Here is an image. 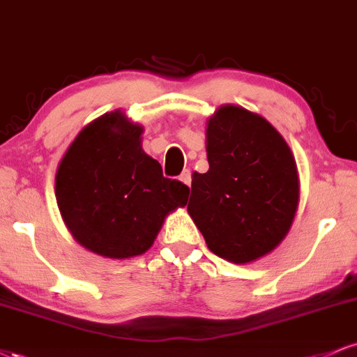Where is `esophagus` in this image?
<instances>
[{
    "instance_id": "obj_1",
    "label": "esophagus",
    "mask_w": 357,
    "mask_h": 357,
    "mask_svg": "<svg viewBox=\"0 0 357 357\" xmlns=\"http://www.w3.org/2000/svg\"><path fill=\"white\" fill-rule=\"evenodd\" d=\"M179 179H181L184 184H188V186H191V171L190 169L183 171V174L179 176Z\"/></svg>"
}]
</instances>
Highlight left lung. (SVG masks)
<instances>
[{
  "label": "left lung",
  "instance_id": "left-lung-1",
  "mask_svg": "<svg viewBox=\"0 0 357 357\" xmlns=\"http://www.w3.org/2000/svg\"><path fill=\"white\" fill-rule=\"evenodd\" d=\"M210 169L195 173L188 213L215 255L248 264L280 245L298 204L296 159L258 114L221 105L206 127Z\"/></svg>",
  "mask_w": 357,
  "mask_h": 357
}]
</instances>
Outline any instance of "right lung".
<instances>
[{"label": "right lung", "instance_id": "right-lung-1", "mask_svg": "<svg viewBox=\"0 0 357 357\" xmlns=\"http://www.w3.org/2000/svg\"><path fill=\"white\" fill-rule=\"evenodd\" d=\"M142 130L121 110L104 114L80 130L56 169L61 218L97 255H142L166 216L188 202L190 188L165 178L161 165L142 151Z\"/></svg>", "mask_w": 357, "mask_h": 357}]
</instances>
